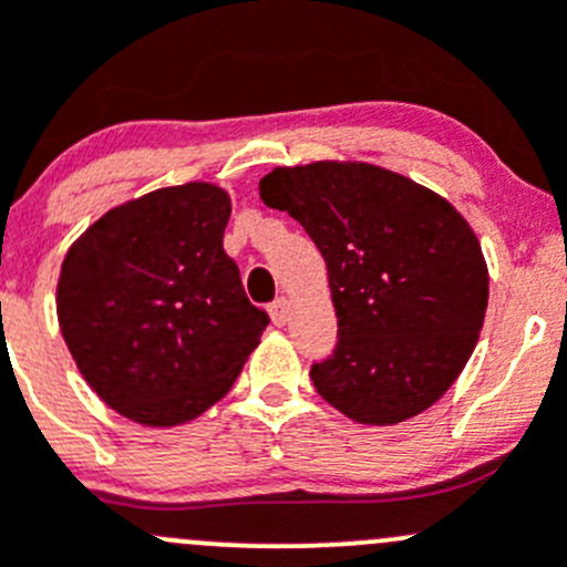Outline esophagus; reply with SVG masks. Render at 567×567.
<instances>
[{
  "mask_svg": "<svg viewBox=\"0 0 567 567\" xmlns=\"http://www.w3.org/2000/svg\"><path fill=\"white\" fill-rule=\"evenodd\" d=\"M288 318H290V299L279 296V299L271 305V320L277 326H285L288 323Z\"/></svg>",
  "mask_w": 567,
  "mask_h": 567,
  "instance_id": "obj_1",
  "label": "esophagus"
}]
</instances>
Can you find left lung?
<instances>
[{
  "label": "left lung",
  "instance_id": "1",
  "mask_svg": "<svg viewBox=\"0 0 567 567\" xmlns=\"http://www.w3.org/2000/svg\"><path fill=\"white\" fill-rule=\"evenodd\" d=\"M329 271L337 346L312 364L326 403L362 425H394L436 403L477 346L488 268L444 197L373 164L277 167L260 181Z\"/></svg>",
  "mask_w": 567,
  "mask_h": 567
}]
</instances>
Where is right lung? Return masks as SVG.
Returning <instances> with one entry per match:
<instances>
[{
    "mask_svg": "<svg viewBox=\"0 0 567 567\" xmlns=\"http://www.w3.org/2000/svg\"><path fill=\"white\" fill-rule=\"evenodd\" d=\"M227 219V192L186 183L112 208L68 249L56 285L68 351L140 425H181L225 398L268 326L221 247Z\"/></svg>",
    "mask_w": 567,
    "mask_h": 567,
    "instance_id": "right-lung-1",
    "label": "right lung"
}]
</instances>
